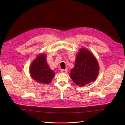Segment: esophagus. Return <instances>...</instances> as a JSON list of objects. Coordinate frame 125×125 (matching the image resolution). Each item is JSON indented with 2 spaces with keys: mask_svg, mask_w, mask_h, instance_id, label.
Instances as JSON below:
<instances>
[{
  "mask_svg": "<svg viewBox=\"0 0 125 125\" xmlns=\"http://www.w3.org/2000/svg\"><path fill=\"white\" fill-rule=\"evenodd\" d=\"M61 72L62 73H67L68 72V70L67 69H62L61 70Z\"/></svg>",
  "mask_w": 125,
  "mask_h": 125,
  "instance_id": "esophagus-1",
  "label": "esophagus"
}]
</instances>
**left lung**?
Masks as SVG:
<instances>
[{"instance_id": "1", "label": "left lung", "mask_w": 125, "mask_h": 125, "mask_svg": "<svg viewBox=\"0 0 125 125\" xmlns=\"http://www.w3.org/2000/svg\"><path fill=\"white\" fill-rule=\"evenodd\" d=\"M99 73V65L91 52L81 49L76 56L75 67L71 70L70 77L76 85L84 86L94 82Z\"/></svg>"}]
</instances>
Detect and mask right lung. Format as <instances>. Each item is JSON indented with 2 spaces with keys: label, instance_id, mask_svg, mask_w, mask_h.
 <instances>
[{
  "label": "right lung",
  "instance_id": "1",
  "mask_svg": "<svg viewBox=\"0 0 125 125\" xmlns=\"http://www.w3.org/2000/svg\"><path fill=\"white\" fill-rule=\"evenodd\" d=\"M31 76L38 83L48 84L55 76V73L50 69L46 60V55H39L33 62L30 68Z\"/></svg>",
  "mask_w": 125,
  "mask_h": 125
}]
</instances>
